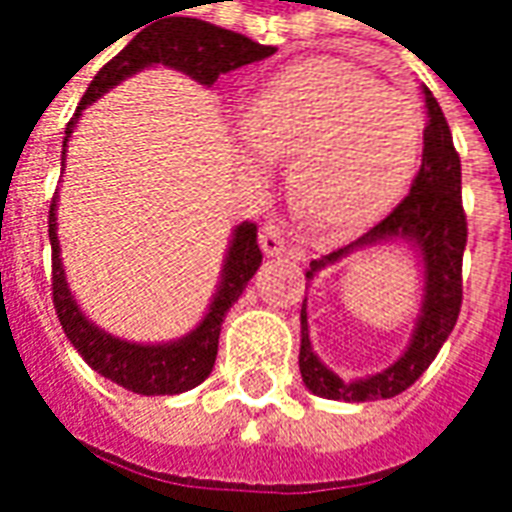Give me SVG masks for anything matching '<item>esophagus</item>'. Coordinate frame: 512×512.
<instances>
[{"instance_id": "esophagus-1", "label": "esophagus", "mask_w": 512, "mask_h": 512, "mask_svg": "<svg viewBox=\"0 0 512 512\" xmlns=\"http://www.w3.org/2000/svg\"><path fill=\"white\" fill-rule=\"evenodd\" d=\"M259 245L267 256H298L296 242L290 239V231L281 225L279 219H267L259 233Z\"/></svg>"}]
</instances>
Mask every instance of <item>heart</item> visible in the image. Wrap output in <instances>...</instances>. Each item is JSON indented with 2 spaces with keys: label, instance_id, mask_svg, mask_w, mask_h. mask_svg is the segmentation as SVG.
<instances>
[{
  "label": "heart",
  "instance_id": "obj_1",
  "mask_svg": "<svg viewBox=\"0 0 512 512\" xmlns=\"http://www.w3.org/2000/svg\"><path fill=\"white\" fill-rule=\"evenodd\" d=\"M239 132L267 160L293 157L296 211L327 231L389 214L414 183L425 146L417 101L341 58H304L270 75L242 104Z\"/></svg>",
  "mask_w": 512,
  "mask_h": 512
}]
</instances>
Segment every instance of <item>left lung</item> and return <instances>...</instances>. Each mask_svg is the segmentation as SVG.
<instances>
[{
	"mask_svg": "<svg viewBox=\"0 0 512 512\" xmlns=\"http://www.w3.org/2000/svg\"><path fill=\"white\" fill-rule=\"evenodd\" d=\"M425 95V146L423 166L411 185L408 197L383 222H377L369 233H363L352 245L335 250L329 256L315 259L307 267V281H312L321 270L344 262L355 253H366L383 245H408L417 253L423 267V298L420 312L411 329L403 355L380 369L375 375L344 380L335 375L324 360L315 355L307 324V298L301 304V352L298 369L301 380L312 394L327 400L344 403H369L386 400L394 394L406 392L408 386L423 375L437 358L442 344L448 341L459 307H462V253L468 242V225L462 214V166L454 149V137L448 129V120L442 115L437 98L431 89L423 87Z\"/></svg>",
	"mask_w": 512,
	"mask_h": 512,
	"instance_id": "1",
	"label": "left lung"
}]
</instances>
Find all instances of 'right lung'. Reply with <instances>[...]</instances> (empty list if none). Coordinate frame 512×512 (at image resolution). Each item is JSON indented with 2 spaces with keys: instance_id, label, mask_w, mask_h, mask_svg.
Returning a JSON list of instances; mask_svg holds the SVG:
<instances>
[{
  "instance_id": "1",
  "label": "right lung",
  "mask_w": 512,
  "mask_h": 512,
  "mask_svg": "<svg viewBox=\"0 0 512 512\" xmlns=\"http://www.w3.org/2000/svg\"><path fill=\"white\" fill-rule=\"evenodd\" d=\"M273 53H276V47H270V44H259L242 33H233V30L216 27L202 19H191V16H171V19L149 24L92 78L75 115L67 123L61 166L67 160V143H70L72 129L78 126L84 109L140 70L163 64L168 70H177L194 78L202 87H214L219 75L239 70L253 61H262ZM47 228H50V248H53V301H56L58 321H61L64 335L70 338V344L78 349V355L87 360L98 375H104L106 380L118 383L129 392L146 394V397L183 394L200 386L202 380L211 375L216 349H219L222 321L233 304L239 301V296L245 293L248 281L262 264V250L256 242V222H239L233 228L225 259H222V270H219L216 293L205 315L197 321V327L188 329L174 341H160V344H140V341L118 338V335L106 332L104 327H98L95 321H89L87 312L81 310L78 298L70 290L64 262H61L58 191L50 205Z\"/></svg>"
}]
</instances>
